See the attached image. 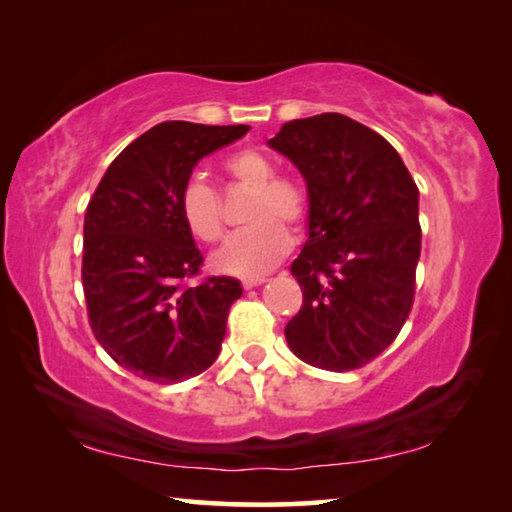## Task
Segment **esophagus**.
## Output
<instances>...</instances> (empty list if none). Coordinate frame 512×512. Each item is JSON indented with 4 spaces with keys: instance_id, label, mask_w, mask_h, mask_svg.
Instances as JSON below:
<instances>
[{
    "instance_id": "esophagus-1",
    "label": "esophagus",
    "mask_w": 512,
    "mask_h": 512,
    "mask_svg": "<svg viewBox=\"0 0 512 512\" xmlns=\"http://www.w3.org/2000/svg\"><path fill=\"white\" fill-rule=\"evenodd\" d=\"M266 280L264 277H244V280H241V287L244 289H255V287H259V284H264Z\"/></svg>"
}]
</instances>
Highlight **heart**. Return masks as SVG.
I'll list each match as a JSON object with an SVG mask.
<instances>
[{
    "instance_id": "obj_1",
    "label": "heart",
    "mask_w": 512,
    "mask_h": 512,
    "mask_svg": "<svg viewBox=\"0 0 512 512\" xmlns=\"http://www.w3.org/2000/svg\"><path fill=\"white\" fill-rule=\"evenodd\" d=\"M223 169L235 183L253 187L246 210L250 225L225 241L219 253H214L212 264L221 273L257 277L271 271L289 253L291 235L282 223L296 228L307 219V189L296 178L275 176L273 160L253 149L232 153L225 158ZM178 210L194 239L216 244L223 237L225 223L219 194L205 180H187L178 198Z\"/></svg>"
}]
</instances>
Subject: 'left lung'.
<instances>
[{"label": "left lung", "instance_id": "8db88e82", "mask_svg": "<svg viewBox=\"0 0 512 512\" xmlns=\"http://www.w3.org/2000/svg\"><path fill=\"white\" fill-rule=\"evenodd\" d=\"M268 146L307 183V241L291 275L302 307L284 336L309 366H366L400 334L415 293L418 187L391 144L339 112L293 119Z\"/></svg>", "mask_w": 512, "mask_h": 512}]
</instances>
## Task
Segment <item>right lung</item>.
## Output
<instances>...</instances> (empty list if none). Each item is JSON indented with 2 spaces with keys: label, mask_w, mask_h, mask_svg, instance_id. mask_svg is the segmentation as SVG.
<instances>
[{
  "label": "right lung",
  "mask_w": 512,
  "mask_h": 512,
  "mask_svg": "<svg viewBox=\"0 0 512 512\" xmlns=\"http://www.w3.org/2000/svg\"><path fill=\"white\" fill-rule=\"evenodd\" d=\"M250 126L164 121L137 137L103 173L83 223V291L92 332L112 359L155 384H178L216 361L235 277L198 273L203 255L178 198L205 155Z\"/></svg>",
  "instance_id": "obj_1"
}]
</instances>
